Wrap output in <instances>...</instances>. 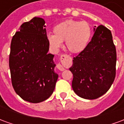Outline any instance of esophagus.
<instances>
[{
    "label": "esophagus",
    "mask_w": 124,
    "mask_h": 124,
    "mask_svg": "<svg viewBox=\"0 0 124 124\" xmlns=\"http://www.w3.org/2000/svg\"><path fill=\"white\" fill-rule=\"evenodd\" d=\"M60 62L62 64H58L57 68L60 71L65 70V68L70 67L72 65V58L67 54H63L60 56Z\"/></svg>",
    "instance_id": "1"
}]
</instances>
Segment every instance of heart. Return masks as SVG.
Here are the masks:
<instances>
[{"instance_id": "b5f03b06", "label": "heart", "mask_w": 124, "mask_h": 124, "mask_svg": "<svg viewBox=\"0 0 124 124\" xmlns=\"http://www.w3.org/2000/svg\"><path fill=\"white\" fill-rule=\"evenodd\" d=\"M54 34H49L47 39L52 48L58 49L65 41L66 48L72 53L77 54L84 50L92 35L91 27L86 21L68 20L55 26Z\"/></svg>"}]
</instances>
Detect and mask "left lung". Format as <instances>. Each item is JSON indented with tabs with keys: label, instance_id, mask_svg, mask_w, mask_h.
Instances as JSON below:
<instances>
[{
	"label": "left lung",
	"instance_id": "left-lung-1",
	"mask_svg": "<svg viewBox=\"0 0 124 124\" xmlns=\"http://www.w3.org/2000/svg\"><path fill=\"white\" fill-rule=\"evenodd\" d=\"M86 49L74 58L70 70L72 86L78 96L93 100L106 93L116 77V50L111 31L103 25L94 28Z\"/></svg>",
	"mask_w": 124,
	"mask_h": 124
}]
</instances>
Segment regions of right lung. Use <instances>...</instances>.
Returning a JSON list of instances; mask_svg holds the SVG:
<instances>
[{"mask_svg": "<svg viewBox=\"0 0 124 124\" xmlns=\"http://www.w3.org/2000/svg\"><path fill=\"white\" fill-rule=\"evenodd\" d=\"M45 21L33 18L20 26L12 37L9 67L13 88L25 101L39 103L51 96L58 75L54 55L48 54Z\"/></svg>", "mask_w": 124, "mask_h": 124, "instance_id": "obj_1", "label": "right lung"}]
</instances>
